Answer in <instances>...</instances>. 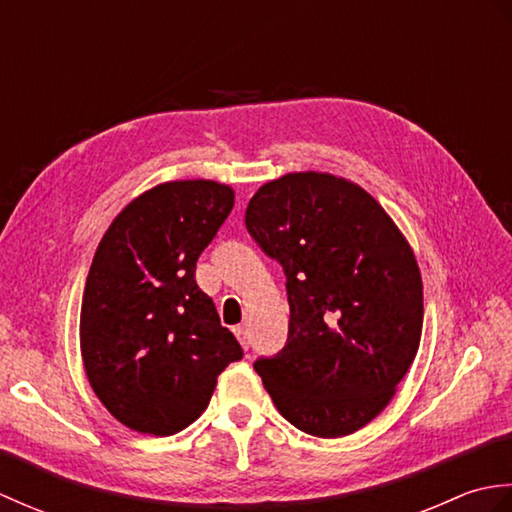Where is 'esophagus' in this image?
Masks as SVG:
<instances>
[{
    "label": "esophagus",
    "instance_id": "obj_1",
    "mask_svg": "<svg viewBox=\"0 0 512 512\" xmlns=\"http://www.w3.org/2000/svg\"><path fill=\"white\" fill-rule=\"evenodd\" d=\"M233 334L237 336V341L242 343L244 350H248V347H250V332H248L246 325H235V328H233Z\"/></svg>",
    "mask_w": 512,
    "mask_h": 512
}]
</instances>
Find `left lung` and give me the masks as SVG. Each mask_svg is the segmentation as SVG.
<instances>
[{"label":"left lung","mask_w":512,"mask_h":512,"mask_svg":"<svg viewBox=\"0 0 512 512\" xmlns=\"http://www.w3.org/2000/svg\"><path fill=\"white\" fill-rule=\"evenodd\" d=\"M246 228L286 273L288 341L255 372L297 429L341 438L394 398L422 334V277L394 220L358 184L286 173L250 198Z\"/></svg>","instance_id":"obj_1"}]
</instances>
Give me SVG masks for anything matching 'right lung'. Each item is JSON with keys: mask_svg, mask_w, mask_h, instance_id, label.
Here are the masks:
<instances>
[{"mask_svg": "<svg viewBox=\"0 0 512 512\" xmlns=\"http://www.w3.org/2000/svg\"><path fill=\"white\" fill-rule=\"evenodd\" d=\"M235 191L173 180L138 195L96 248L81 306V356L94 394L125 427L173 436L209 407L244 356L195 262L231 213Z\"/></svg>", "mask_w": 512, "mask_h": 512, "instance_id": "add662e5", "label": "right lung"}]
</instances>
